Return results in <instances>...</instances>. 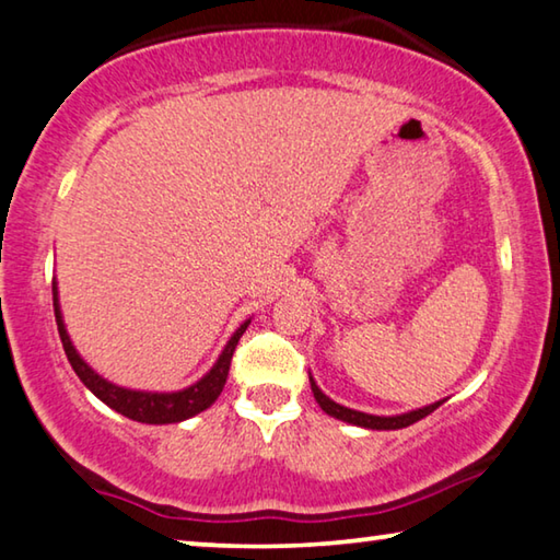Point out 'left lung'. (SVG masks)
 <instances>
[{
  "instance_id": "8db88e82",
  "label": "left lung",
  "mask_w": 560,
  "mask_h": 560,
  "mask_svg": "<svg viewBox=\"0 0 560 560\" xmlns=\"http://www.w3.org/2000/svg\"><path fill=\"white\" fill-rule=\"evenodd\" d=\"M310 387H313V394H315L317 405L323 407L325 415L340 419V421H347V424L364 427V429H405V427H409V424H415V421L424 419L427 415H432V411H434L436 407L444 405V399H442V401H434V405H429V407L411 409V411H407V415H397V417H374V415H364V411L347 409V407H342V405H337V401L329 399L327 394H323V389L317 387L313 377H310Z\"/></svg>"
}]
</instances>
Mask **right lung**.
<instances>
[{
	"label": "right lung",
	"mask_w": 560,
	"mask_h": 560,
	"mask_svg": "<svg viewBox=\"0 0 560 560\" xmlns=\"http://www.w3.org/2000/svg\"><path fill=\"white\" fill-rule=\"evenodd\" d=\"M51 292H54V315H57L59 337H61L63 352H67L69 362L73 366V372L79 374V380L84 382L86 387L94 392L106 407L116 409L118 415H124L133 421H143V424H176V421L196 417V415H200V411L213 405V401L220 397V392H223V387H225L235 345L243 337L247 325H250V319H247V323H243L235 329V335L228 340L225 350L220 352L218 362L213 364V370H210L203 380L190 384V387L180 389V392H136V389L116 387V384L101 377V374H96L84 360H81L77 347H73L69 340L67 327H63L57 280L51 282Z\"/></svg>",
	"instance_id": "add662e5"
}]
</instances>
